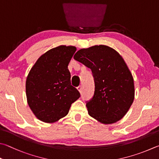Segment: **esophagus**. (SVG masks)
<instances>
[{"label": "esophagus", "mask_w": 159, "mask_h": 159, "mask_svg": "<svg viewBox=\"0 0 159 159\" xmlns=\"http://www.w3.org/2000/svg\"><path fill=\"white\" fill-rule=\"evenodd\" d=\"M77 89H78V90L79 91L80 93H81V92H82V89H83L82 86H80H80H79V87L77 88Z\"/></svg>", "instance_id": "1"}]
</instances>
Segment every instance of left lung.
Listing matches in <instances>:
<instances>
[{"label":"left lung","instance_id":"8db88e82","mask_svg":"<svg viewBox=\"0 0 159 159\" xmlns=\"http://www.w3.org/2000/svg\"><path fill=\"white\" fill-rule=\"evenodd\" d=\"M74 60L90 69L94 80V94L86 103L88 114L104 125L117 122L134 102L132 74L117 51L106 45L81 48Z\"/></svg>","mask_w":159,"mask_h":159}]
</instances>
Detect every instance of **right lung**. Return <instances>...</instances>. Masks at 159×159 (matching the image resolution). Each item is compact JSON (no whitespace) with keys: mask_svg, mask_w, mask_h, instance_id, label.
<instances>
[{"mask_svg":"<svg viewBox=\"0 0 159 159\" xmlns=\"http://www.w3.org/2000/svg\"><path fill=\"white\" fill-rule=\"evenodd\" d=\"M76 51L60 45L42 55L31 68L25 82L27 102L37 119L53 123L68 114L72 103L80 97L71 85L68 65Z\"/></svg>","mask_w":159,"mask_h":159,"instance_id":"1","label":"right lung"}]
</instances>
